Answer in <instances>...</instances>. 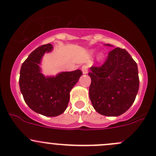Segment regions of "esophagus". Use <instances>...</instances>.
<instances>
[{"label":"esophagus","mask_w":156,"mask_h":156,"mask_svg":"<svg viewBox=\"0 0 156 156\" xmlns=\"http://www.w3.org/2000/svg\"><path fill=\"white\" fill-rule=\"evenodd\" d=\"M81 70H82L83 74H87L88 73V66L87 65H83L81 67Z\"/></svg>","instance_id":"34e87169"}]
</instances>
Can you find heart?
<instances>
[{"label":"heart","mask_w":156,"mask_h":156,"mask_svg":"<svg viewBox=\"0 0 156 156\" xmlns=\"http://www.w3.org/2000/svg\"><path fill=\"white\" fill-rule=\"evenodd\" d=\"M103 57H104V55H103V53H99V59H101V58H103Z\"/></svg>","instance_id":"obj_1"}]
</instances>
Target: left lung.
<instances>
[{"label":"left lung","mask_w":156,"mask_h":156,"mask_svg":"<svg viewBox=\"0 0 156 156\" xmlns=\"http://www.w3.org/2000/svg\"><path fill=\"white\" fill-rule=\"evenodd\" d=\"M88 75L91 78L90 99L99 114L117 117L134 103L139 89L138 69L125 49H113L105 62L100 66H91Z\"/></svg>","instance_id":"1"}]
</instances>
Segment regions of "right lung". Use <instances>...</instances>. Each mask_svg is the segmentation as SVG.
Here are the masks:
<instances>
[{
  "mask_svg": "<svg viewBox=\"0 0 156 156\" xmlns=\"http://www.w3.org/2000/svg\"><path fill=\"white\" fill-rule=\"evenodd\" d=\"M53 49L51 44L36 48L22 63L19 87L26 104L30 109L46 117H57L66 109L69 93L82 75L80 69L63 72L56 76L45 77L39 67L45 52Z\"/></svg>",
  "mask_w": 156,
  "mask_h": 156,
  "instance_id": "right-lung-1",
  "label": "right lung"
}]
</instances>
